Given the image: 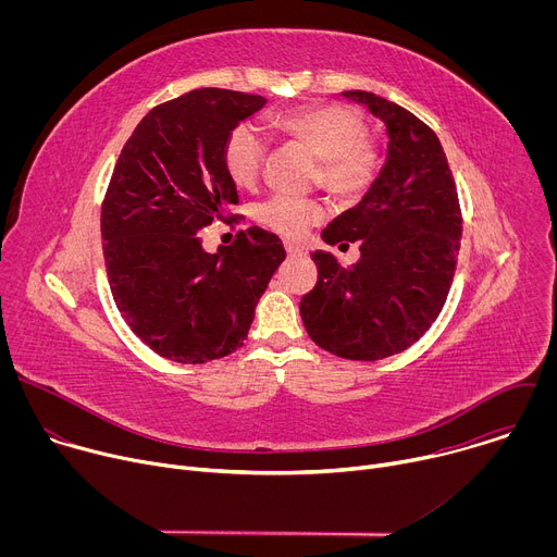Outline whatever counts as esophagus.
I'll return each mask as SVG.
<instances>
[{
  "mask_svg": "<svg viewBox=\"0 0 557 557\" xmlns=\"http://www.w3.org/2000/svg\"><path fill=\"white\" fill-rule=\"evenodd\" d=\"M284 249H286V253H288L290 258H297V256H304V253H306L301 247H297V245H295V243H290V240H286V243H284Z\"/></svg>",
  "mask_w": 557,
  "mask_h": 557,
  "instance_id": "esophagus-1",
  "label": "esophagus"
}]
</instances>
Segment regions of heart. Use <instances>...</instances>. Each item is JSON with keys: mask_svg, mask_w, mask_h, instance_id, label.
Wrapping results in <instances>:
<instances>
[{"mask_svg": "<svg viewBox=\"0 0 557 557\" xmlns=\"http://www.w3.org/2000/svg\"><path fill=\"white\" fill-rule=\"evenodd\" d=\"M282 134L301 140L320 156V181L339 198L357 200L374 181L379 168L376 147L368 138L366 119L342 103H314L271 116ZM267 158V136L256 123H237L224 138L222 168L243 189L260 181ZM322 200L273 194L256 207V218L282 235H301L308 226L324 220Z\"/></svg>", "mask_w": 557, "mask_h": 557, "instance_id": "heart-1", "label": "heart"}]
</instances>
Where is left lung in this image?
<instances>
[{"instance_id":"left-lung-1","label":"left lung","mask_w":557,"mask_h":557,"mask_svg":"<svg viewBox=\"0 0 557 557\" xmlns=\"http://www.w3.org/2000/svg\"><path fill=\"white\" fill-rule=\"evenodd\" d=\"M342 95L385 123L387 153L366 196L322 231L331 247L359 243V262L344 269L333 253L314 251L320 277L299 312L320 348L376 361L410 348L436 322L454 280L462 218L438 136L383 97Z\"/></svg>"}]
</instances>
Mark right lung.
I'll use <instances>...</instances> for the list:
<instances>
[{
	"label": "right lung",
	"instance_id": "1",
	"mask_svg": "<svg viewBox=\"0 0 557 557\" xmlns=\"http://www.w3.org/2000/svg\"><path fill=\"white\" fill-rule=\"evenodd\" d=\"M267 103L260 95L191 90L156 106L127 138L101 207L112 297L134 335L176 363L231 355L286 251L251 226L231 247L202 249L200 228L237 205L222 168L226 134Z\"/></svg>",
	"mask_w": 557,
	"mask_h": 557
}]
</instances>
